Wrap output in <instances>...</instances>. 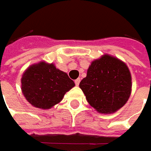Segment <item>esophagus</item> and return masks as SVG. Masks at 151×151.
<instances>
[{"label": "esophagus", "mask_w": 151, "mask_h": 151, "mask_svg": "<svg viewBox=\"0 0 151 151\" xmlns=\"http://www.w3.org/2000/svg\"><path fill=\"white\" fill-rule=\"evenodd\" d=\"M80 82H81V79L80 78H77L76 81H75V83H76V85L77 86H78L79 84H80Z\"/></svg>", "instance_id": "esophagus-1"}]
</instances>
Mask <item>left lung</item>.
<instances>
[{
	"label": "left lung",
	"mask_w": 151,
	"mask_h": 151,
	"mask_svg": "<svg viewBox=\"0 0 151 151\" xmlns=\"http://www.w3.org/2000/svg\"><path fill=\"white\" fill-rule=\"evenodd\" d=\"M80 88L96 112L110 114L128 101L132 91L129 69L124 61L110 55H103L91 62Z\"/></svg>",
	"instance_id": "obj_1"
}]
</instances>
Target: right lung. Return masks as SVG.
<instances>
[{
  "instance_id": "right-lung-1",
  "label": "right lung",
  "mask_w": 151,
  "mask_h": 151,
  "mask_svg": "<svg viewBox=\"0 0 151 151\" xmlns=\"http://www.w3.org/2000/svg\"><path fill=\"white\" fill-rule=\"evenodd\" d=\"M74 86L66 73L45 61L30 65L21 79L23 96L32 106L40 109H50L58 104Z\"/></svg>"
}]
</instances>
